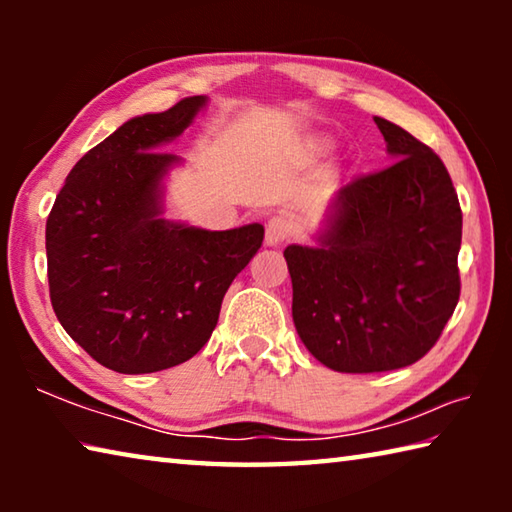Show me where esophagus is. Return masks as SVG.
<instances>
[{
  "label": "esophagus",
  "instance_id": "34e87169",
  "mask_svg": "<svg viewBox=\"0 0 512 512\" xmlns=\"http://www.w3.org/2000/svg\"><path fill=\"white\" fill-rule=\"evenodd\" d=\"M293 228H296V225H293V219L287 214H277V216H273V219H268V223H266V246L282 244V241L291 235Z\"/></svg>",
  "mask_w": 512,
  "mask_h": 512
}]
</instances>
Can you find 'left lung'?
<instances>
[{"mask_svg": "<svg viewBox=\"0 0 512 512\" xmlns=\"http://www.w3.org/2000/svg\"><path fill=\"white\" fill-rule=\"evenodd\" d=\"M393 162L350 180L314 246L284 250L300 341L336 372L411 366L452 318L463 214L443 160L375 117Z\"/></svg>", "mask_w": 512, "mask_h": 512, "instance_id": "obj_1", "label": "left lung"}]
</instances>
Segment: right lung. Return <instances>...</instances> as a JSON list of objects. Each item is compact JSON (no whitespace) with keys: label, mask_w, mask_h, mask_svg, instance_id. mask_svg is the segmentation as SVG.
<instances>
[{"label":"right lung","mask_w":512,"mask_h":512,"mask_svg":"<svg viewBox=\"0 0 512 512\" xmlns=\"http://www.w3.org/2000/svg\"><path fill=\"white\" fill-rule=\"evenodd\" d=\"M207 97L128 119L69 171L47 219L49 296L94 361L124 375L178 366L210 341L232 280L264 225L205 230L164 219V180L183 158L162 151Z\"/></svg>","instance_id":"right-lung-1"}]
</instances>
